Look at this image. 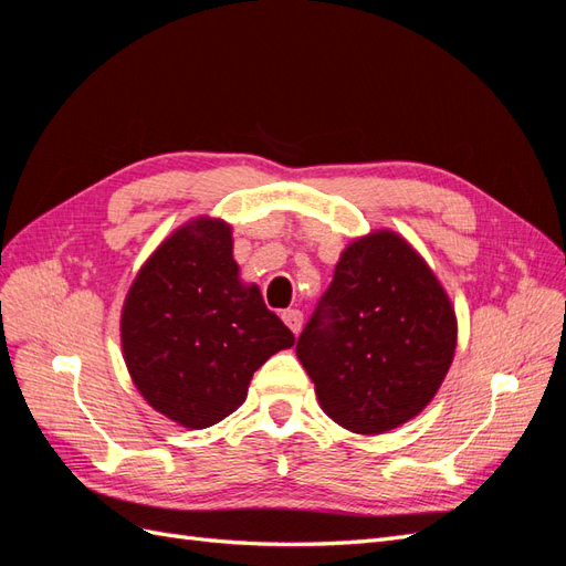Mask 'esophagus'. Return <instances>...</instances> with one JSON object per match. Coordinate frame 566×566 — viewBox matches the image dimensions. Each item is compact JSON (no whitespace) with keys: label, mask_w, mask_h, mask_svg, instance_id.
I'll return each instance as SVG.
<instances>
[{"label":"esophagus","mask_w":566,"mask_h":566,"mask_svg":"<svg viewBox=\"0 0 566 566\" xmlns=\"http://www.w3.org/2000/svg\"><path fill=\"white\" fill-rule=\"evenodd\" d=\"M281 318L285 321V325L293 333H300V328H302V312L300 310H285L283 314H281Z\"/></svg>","instance_id":"esophagus-1"}]
</instances>
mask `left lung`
<instances>
[{
  "label": "left lung",
  "mask_w": 566,
  "mask_h": 566,
  "mask_svg": "<svg viewBox=\"0 0 566 566\" xmlns=\"http://www.w3.org/2000/svg\"><path fill=\"white\" fill-rule=\"evenodd\" d=\"M458 318L420 252L389 229L342 250L328 293L297 339L323 413L382 434L434 399L453 364Z\"/></svg>",
  "instance_id": "obj_1"
}]
</instances>
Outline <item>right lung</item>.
<instances>
[{
	"instance_id": "obj_1",
	"label": "right lung",
	"mask_w": 566,
	"mask_h": 566,
	"mask_svg": "<svg viewBox=\"0 0 566 566\" xmlns=\"http://www.w3.org/2000/svg\"><path fill=\"white\" fill-rule=\"evenodd\" d=\"M129 378L172 422L205 430L248 397L254 370L295 345L266 310L260 287L241 281L231 224L196 217L153 250L119 316Z\"/></svg>"
}]
</instances>
